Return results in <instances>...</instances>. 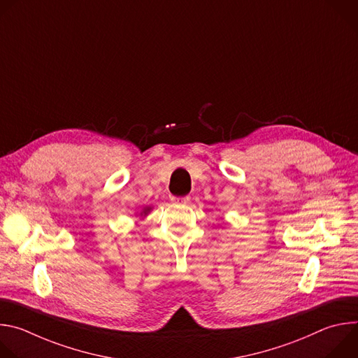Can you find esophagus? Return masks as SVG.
<instances>
[{
	"label": "esophagus",
	"mask_w": 358,
	"mask_h": 358,
	"mask_svg": "<svg viewBox=\"0 0 358 358\" xmlns=\"http://www.w3.org/2000/svg\"><path fill=\"white\" fill-rule=\"evenodd\" d=\"M170 198H171V201H173V202H176V203H187V202L189 201V196H188V195H184V196L171 195Z\"/></svg>",
	"instance_id": "34e87169"
}]
</instances>
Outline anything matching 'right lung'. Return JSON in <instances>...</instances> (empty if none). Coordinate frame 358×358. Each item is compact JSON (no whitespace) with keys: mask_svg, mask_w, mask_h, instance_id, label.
<instances>
[{"mask_svg":"<svg viewBox=\"0 0 358 358\" xmlns=\"http://www.w3.org/2000/svg\"><path fill=\"white\" fill-rule=\"evenodd\" d=\"M148 211H150V208H145V210H144V211H143V213H144V214H147V213H148Z\"/></svg>","mask_w":358,"mask_h":358,"instance_id":"right-lung-1","label":"right lung"}]
</instances>
